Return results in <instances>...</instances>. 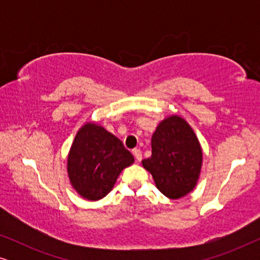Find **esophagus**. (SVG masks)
Returning a JSON list of instances; mask_svg holds the SVG:
<instances>
[{
    "mask_svg": "<svg viewBox=\"0 0 260 260\" xmlns=\"http://www.w3.org/2000/svg\"><path fill=\"white\" fill-rule=\"evenodd\" d=\"M133 154L135 156V158H136V161L140 162L141 159H142V151L140 150V149H134Z\"/></svg>",
    "mask_w": 260,
    "mask_h": 260,
    "instance_id": "obj_1",
    "label": "esophagus"
}]
</instances>
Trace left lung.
<instances>
[{
  "label": "left lung",
  "mask_w": 260,
  "mask_h": 260,
  "mask_svg": "<svg viewBox=\"0 0 260 260\" xmlns=\"http://www.w3.org/2000/svg\"><path fill=\"white\" fill-rule=\"evenodd\" d=\"M201 163L200 143L191 127L179 116L158 124L151 137V156L142 161L158 190L170 199H180L193 190Z\"/></svg>",
  "instance_id": "1"
}]
</instances>
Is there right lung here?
<instances>
[{
    "label": "right lung",
    "instance_id": "right-lung-1",
    "mask_svg": "<svg viewBox=\"0 0 260 260\" xmlns=\"http://www.w3.org/2000/svg\"><path fill=\"white\" fill-rule=\"evenodd\" d=\"M133 162V154L122 141L104 127L87 123L74 138L67 170L71 183L81 197L99 200L112 189L120 172Z\"/></svg>",
    "mask_w": 260,
    "mask_h": 260
}]
</instances>
